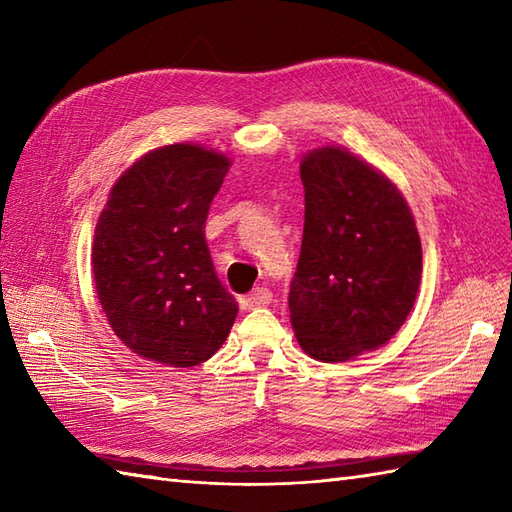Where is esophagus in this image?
Returning <instances> with one entry per match:
<instances>
[{
    "label": "esophagus",
    "instance_id": "esophagus-1",
    "mask_svg": "<svg viewBox=\"0 0 512 512\" xmlns=\"http://www.w3.org/2000/svg\"><path fill=\"white\" fill-rule=\"evenodd\" d=\"M239 303H242L244 310H255V308H262V306H270L273 303V292H270L268 288H257L250 292L248 297L239 299Z\"/></svg>",
    "mask_w": 512,
    "mask_h": 512
}]
</instances>
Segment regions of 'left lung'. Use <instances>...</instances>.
<instances>
[{"instance_id":"8db88e82","label":"left lung","mask_w":512,"mask_h":512,"mask_svg":"<svg viewBox=\"0 0 512 512\" xmlns=\"http://www.w3.org/2000/svg\"><path fill=\"white\" fill-rule=\"evenodd\" d=\"M301 255L288 308L303 352L343 363L407 321L422 273L420 235L396 184L343 147L301 160Z\"/></svg>"}]
</instances>
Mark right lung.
<instances>
[{
    "instance_id": "add662e5",
    "label": "right lung",
    "mask_w": 512,
    "mask_h": 512,
    "mask_svg": "<svg viewBox=\"0 0 512 512\" xmlns=\"http://www.w3.org/2000/svg\"><path fill=\"white\" fill-rule=\"evenodd\" d=\"M228 167L200 145L149 151L116 180L96 224V295L118 339L147 361L200 365L233 328L237 303L204 239Z\"/></svg>"
}]
</instances>
